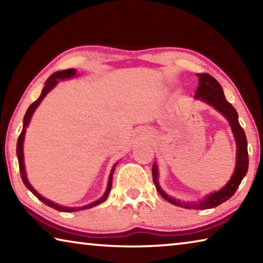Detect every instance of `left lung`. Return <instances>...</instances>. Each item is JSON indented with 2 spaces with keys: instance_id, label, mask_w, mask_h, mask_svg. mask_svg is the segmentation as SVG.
Masks as SVG:
<instances>
[{
  "instance_id": "obj_1",
  "label": "left lung",
  "mask_w": 263,
  "mask_h": 263,
  "mask_svg": "<svg viewBox=\"0 0 263 263\" xmlns=\"http://www.w3.org/2000/svg\"><path fill=\"white\" fill-rule=\"evenodd\" d=\"M198 77V88L196 90L195 99L199 100L211 105L215 108L218 112H220L224 117L228 119L231 126V130L234 136L235 144H237V160H235V168L233 172V175L231 177L230 181L222 186L220 190L216 191V193L209 194L204 197L202 201L198 202H184L176 199L172 196L167 195L161 189L159 184V169L158 164L153 163L152 167V175H153V182L155 184V188L159 191V194L162 197L168 201L169 203L174 204L176 206H181L184 209H195V210H205V209L216 208L219 204L224 203L230 199L237 191L239 184L241 183L245 175L247 174L248 171V151H247V139L246 135L242 127L240 126L238 121V112L232 104L229 103L225 99L224 91H222L221 86L218 83L217 80L211 77L210 74L202 73L197 74Z\"/></svg>"
}]
</instances>
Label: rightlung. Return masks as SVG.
Masks as SVG:
<instances>
[{
  "mask_svg": "<svg viewBox=\"0 0 263 263\" xmlns=\"http://www.w3.org/2000/svg\"><path fill=\"white\" fill-rule=\"evenodd\" d=\"M75 75H77V70L73 69V68H69V69H65V70H59V72H55L53 73L50 78L46 80L45 82V87L43 88V91L41 96H39V99L37 101H34L32 104L29 106V109L26 110L25 116H24V119H23V128H22V132L18 137V140H17V148H16V152H17V158H18V164H20V172H21V176H22V181H23V183L25 184L26 188H28L31 193H32L35 197L38 199H41V201L46 204V205L51 206L53 209H55L58 211H61V212H74V211H80V210H86V209H90L92 206H96L99 205V204L103 203L106 198H108L109 193L111 190V186H112V174L115 172V168L117 166V163H115V166L112 167L110 172V175H109V182H108V186H106V190L104 195L102 196L100 199H97V201L92 202L90 204H87V205L84 206H77V208H68V206H64V205H59V204H57L54 202L50 201V199H46L45 197H43V196L38 193L37 190H35L32 185L30 184V182L28 180V176H26V172H25V164H24V153H23V142H24V138H25V132H26V127L29 126V123L31 121V117H32V115L34 112V110L38 108V105L41 104V102L44 100V97H45L48 92H50L53 88H54L58 82H59V80H66V79H70V78H74Z\"/></svg>",
  "mask_w": 263,
  "mask_h": 263,
  "instance_id": "1",
  "label": "right lung"
}]
</instances>
